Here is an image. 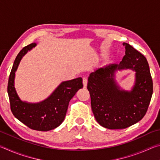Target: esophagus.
<instances>
[{"instance_id":"1","label":"esophagus","mask_w":160,"mask_h":160,"mask_svg":"<svg viewBox=\"0 0 160 160\" xmlns=\"http://www.w3.org/2000/svg\"><path fill=\"white\" fill-rule=\"evenodd\" d=\"M82 82H83V85L84 88H86L87 85H88V78H82Z\"/></svg>"}]
</instances>
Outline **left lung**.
Segmentation results:
<instances>
[{"label": "left lung", "instance_id": "8db88e82", "mask_svg": "<svg viewBox=\"0 0 160 160\" xmlns=\"http://www.w3.org/2000/svg\"><path fill=\"white\" fill-rule=\"evenodd\" d=\"M126 54L119 64L96 70L88 78V88L92 110L100 125L109 129H123L138 122L147 112L153 92V82L148 61L138 51L123 43ZM137 71L131 92L119 90L113 79L116 70Z\"/></svg>", "mask_w": 160, "mask_h": 160}]
</instances>
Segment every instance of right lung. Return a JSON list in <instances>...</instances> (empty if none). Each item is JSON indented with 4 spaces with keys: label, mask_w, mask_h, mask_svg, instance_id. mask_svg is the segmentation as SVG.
Masks as SVG:
<instances>
[{
    "label": "right lung",
    "mask_w": 160,
    "mask_h": 160,
    "mask_svg": "<svg viewBox=\"0 0 160 160\" xmlns=\"http://www.w3.org/2000/svg\"><path fill=\"white\" fill-rule=\"evenodd\" d=\"M36 46L32 43L24 47L14 61L8 83L10 109L16 118L29 128L39 131H48L60 126L66 116L70 100L82 88L81 78L62 82L53 94L42 102L29 104L19 99L14 88L15 72L21 58Z\"/></svg>",
    "instance_id": "right-lung-1"
}]
</instances>
